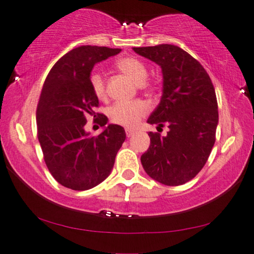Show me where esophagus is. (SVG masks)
<instances>
[{
    "label": "esophagus",
    "mask_w": 254,
    "mask_h": 254,
    "mask_svg": "<svg viewBox=\"0 0 254 254\" xmlns=\"http://www.w3.org/2000/svg\"><path fill=\"white\" fill-rule=\"evenodd\" d=\"M134 134H135V130H133V129H129V128H126V135H127V137L133 136Z\"/></svg>",
    "instance_id": "esophagus-1"
}]
</instances>
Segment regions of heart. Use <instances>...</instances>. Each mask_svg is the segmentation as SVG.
Masks as SVG:
<instances>
[{"label": "heart", "instance_id": "b5f03b06", "mask_svg": "<svg viewBox=\"0 0 254 254\" xmlns=\"http://www.w3.org/2000/svg\"><path fill=\"white\" fill-rule=\"evenodd\" d=\"M117 67L133 79L138 85H142L148 77V70L143 62L135 58H123L117 61ZM90 84L93 95L98 99L105 98V82L99 72H93L90 77ZM149 107L141 100L117 103L110 109V119L112 123L127 128L136 127L142 118L148 113Z\"/></svg>", "mask_w": 254, "mask_h": 254}]
</instances>
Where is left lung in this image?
Segmentation results:
<instances>
[{
    "mask_svg": "<svg viewBox=\"0 0 254 254\" xmlns=\"http://www.w3.org/2000/svg\"><path fill=\"white\" fill-rule=\"evenodd\" d=\"M133 50L162 69V98L148 124L169 127L165 136L149 131L150 147L141 156L142 166L156 182L183 185L201 171L214 147L218 124L214 85L200 62L178 46Z\"/></svg>",
    "mask_w": 254,
    "mask_h": 254,
    "instance_id": "8db88e82",
    "label": "left lung"
}]
</instances>
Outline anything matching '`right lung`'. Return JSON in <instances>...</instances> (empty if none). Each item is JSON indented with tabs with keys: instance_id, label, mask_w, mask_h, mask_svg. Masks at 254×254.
<instances>
[{
	"instance_id": "1",
	"label": "right lung",
	"mask_w": 254,
	"mask_h": 254,
	"mask_svg": "<svg viewBox=\"0 0 254 254\" xmlns=\"http://www.w3.org/2000/svg\"><path fill=\"white\" fill-rule=\"evenodd\" d=\"M120 52L89 45L74 48L53 65L44 83L36 116L38 140L51 175L67 189L85 190L104 182L126 138L119 125L110 124L98 136L84 128L99 104L90 84L93 65ZM97 116L105 126L107 117Z\"/></svg>"
}]
</instances>
